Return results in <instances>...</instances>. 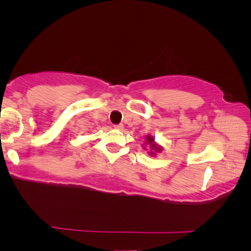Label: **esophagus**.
<instances>
[{
    "label": "esophagus",
    "mask_w": 251,
    "mask_h": 251,
    "mask_svg": "<svg viewBox=\"0 0 251 251\" xmlns=\"http://www.w3.org/2000/svg\"><path fill=\"white\" fill-rule=\"evenodd\" d=\"M114 128L115 129H119V130H122L123 129V125H122V123H120V125H115Z\"/></svg>",
    "instance_id": "esophagus-1"
}]
</instances>
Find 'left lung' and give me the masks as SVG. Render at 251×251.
Instances as JSON below:
<instances>
[{
	"label": "left lung",
	"instance_id": "1",
	"mask_svg": "<svg viewBox=\"0 0 251 251\" xmlns=\"http://www.w3.org/2000/svg\"><path fill=\"white\" fill-rule=\"evenodd\" d=\"M146 143L149 144V145L151 146V152L150 154H154V152H160L161 151V147L157 146L156 144H154V138L152 136H147L146 137Z\"/></svg>",
	"mask_w": 251,
	"mask_h": 251
}]
</instances>
